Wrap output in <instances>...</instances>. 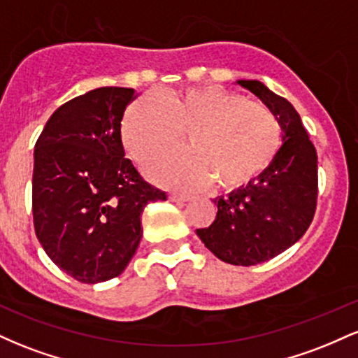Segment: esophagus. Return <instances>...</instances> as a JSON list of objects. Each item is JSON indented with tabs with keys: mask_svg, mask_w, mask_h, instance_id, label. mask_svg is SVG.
Here are the masks:
<instances>
[{
	"mask_svg": "<svg viewBox=\"0 0 358 358\" xmlns=\"http://www.w3.org/2000/svg\"><path fill=\"white\" fill-rule=\"evenodd\" d=\"M192 196L188 193H170L171 202H188Z\"/></svg>",
	"mask_w": 358,
	"mask_h": 358,
	"instance_id": "34e87169",
	"label": "esophagus"
}]
</instances>
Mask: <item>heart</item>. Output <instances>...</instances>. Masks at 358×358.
<instances>
[{
  "mask_svg": "<svg viewBox=\"0 0 358 358\" xmlns=\"http://www.w3.org/2000/svg\"><path fill=\"white\" fill-rule=\"evenodd\" d=\"M182 134L190 150L146 166L156 183L190 190L215 182L236 190L264 173L281 146V122L268 106L215 85L141 97L121 122L122 145L138 163L173 150Z\"/></svg>",
  "mask_w": 358,
  "mask_h": 358,
  "instance_id": "heart-1",
  "label": "heart"
}]
</instances>
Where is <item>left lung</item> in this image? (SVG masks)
Instances as JSON below:
<instances>
[{"mask_svg":"<svg viewBox=\"0 0 358 358\" xmlns=\"http://www.w3.org/2000/svg\"><path fill=\"white\" fill-rule=\"evenodd\" d=\"M237 84L276 114L282 146L264 173L213 200L215 220L196 229V236L220 261L254 266L285 252L310 227L318 199V156L291 102L259 80Z\"/></svg>","mask_w":358,"mask_h":358,"instance_id":"left-lung-1","label":"left lung"}]
</instances>
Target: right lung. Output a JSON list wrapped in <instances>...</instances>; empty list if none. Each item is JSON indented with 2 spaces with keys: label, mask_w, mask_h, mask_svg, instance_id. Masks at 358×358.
Instances as JSON below:
<instances>
[{
  "label": "right lung",
  "mask_w": 358,
  "mask_h": 358,
  "mask_svg": "<svg viewBox=\"0 0 358 358\" xmlns=\"http://www.w3.org/2000/svg\"><path fill=\"white\" fill-rule=\"evenodd\" d=\"M134 89L99 87L62 104L35 145V234L47 256L85 285L119 276L141 241V213L166 193L124 156L121 121Z\"/></svg>",
  "instance_id": "right-lung-1"
}]
</instances>
